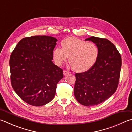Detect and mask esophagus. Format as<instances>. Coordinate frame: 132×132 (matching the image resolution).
<instances>
[{
  "mask_svg": "<svg viewBox=\"0 0 132 132\" xmlns=\"http://www.w3.org/2000/svg\"><path fill=\"white\" fill-rule=\"evenodd\" d=\"M69 71H67V70H64L63 71V74L64 75H67V74H69Z\"/></svg>",
  "mask_w": 132,
  "mask_h": 132,
  "instance_id": "34e87169",
  "label": "esophagus"
}]
</instances>
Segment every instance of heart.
<instances>
[{
  "instance_id": "b5f03b06",
  "label": "heart",
  "mask_w": 132,
  "mask_h": 132,
  "mask_svg": "<svg viewBox=\"0 0 132 132\" xmlns=\"http://www.w3.org/2000/svg\"><path fill=\"white\" fill-rule=\"evenodd\" d=\"M61 45L62 48H55L52 54L57 65H62L69 57L71 69L76 72L82 73L89 70L97 61L99 50L93 43L70 37L63 40Z\"/></svg>"
}]
</instances>
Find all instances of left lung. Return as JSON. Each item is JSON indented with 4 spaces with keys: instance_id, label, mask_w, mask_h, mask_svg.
<instances>
[{
    "instance_id": "obj_1",
    "label": "left lung",
    "mask_w": 132,
    "mask_h": 132,
    "mask_svg": "<svg viewBox=\"0 0 132 132\" xmlns=\"http://www.w3.org/2000/svg\"><path fill=\"white\" fill-rule=\"evenodd\" d=\"M85 40L95 43L99 56L89 70L75 74L74 93L80 104L92 106L104 102L116 91L122 60L116 46L109 40L91 36Z\"/></svg>"
}]
</instances>
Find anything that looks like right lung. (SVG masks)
I'll list each match as a JSON object with an SVG mask.
<instances>
[{"label":"right lung","instance_id":"1","mask_svg":"<svg viewBox=\"0 0 132 132\" xmlns=\"http://www.w3.org/2000/svg\"><path fill=\"white\" fill-rule=\"evenodd\" d=\"M57 41L47 36L26 37L19 42L12 52L11 84L26 103L42 106L54 99L56 84L63 77V70L52 61Z\"/></svg>","mask_w":132,"mask_h":132}]
</instances>
